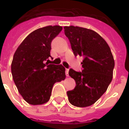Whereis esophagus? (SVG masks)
Returning <instances> with one entry per match:
<instances>
[{
	"label": "esophagus",
	"instance_id": "1",
	"mask_svg": "<svg viewBox=\"0 0 129 129\" xmlns=\"http://www.w3.org/2000/svg\"><path fill=\"white\" fill-rule=\"evenodd\" d=\"M68 73H69V69H66V70H65V73H66V75H67V76H69Z\"/></svg>",
	"mask_w": 129,
	"mask_h": 129
}]
</instances>
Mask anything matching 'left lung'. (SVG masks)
I'll list each match as a JSON object with an SVG mask.
<instances>
[{"label":"left lung","instance_id":"left-lung-1","mask_svg":"<svg viewBox=\"0 0 129 129\" xmlns=\"http://www.w3.org/2000/svg\"><path fill=\"white\" fill-rule=\"evenodd\" d=\"M64 29L75 56L83 57L82 72L69 70L76 86L67 92L68 100L75 107L91 106L106 91L113 79L115 61L111 50L92 29L74 26Z\"/></svg>","mask_w":129,"mask_h":129}]
</instances>
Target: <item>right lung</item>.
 I'll return each instance as SVG.
<instances>
[{"instance_id":"add662e5","label":"right lung","mask_w":129,"mask_h":129,"mask_svg":"<svg viewBox=\"0 0 129 129\" xmlns=\"http://www.w3.org/2000/svg\"><path fill=\"white\" fill-rule=\"evenodd\" d=\"M61 29L58 25L36 29L14 53L11 63L13 80L23 99L30 105L46 103L54 84L66 77L65 68L61 64L48 63L51 41Z\"/></svg>"}]
</instances>
